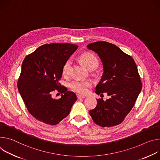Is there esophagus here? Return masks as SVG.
<instances>
[{
    "label": "esophagus",
    "mask_w": 160,
    "mask_h": 160,
    "mask_svg": "<svg viewBox=\"0 0 160 160\" xmlns=\"http://www.w3.org/2000/svg\"><path fill=\"white\" fill-rule=\"evenodd\" d=\"M77 97L78 99H80V98H85V97L84 96H82V95H77Z\"/></svg>",
    "instance_id": "obj_1"
}]
</instances>
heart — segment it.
Returning a JSON list of instances; mask_svg holds the SVG:
<instances>
[{
  "mask_svg": "<svg viewBox=\"0 0 160 160\" xmlns=\"http://www.w3.org/2000/svg\"><path fill=\"white\" fill-rule=\"evenodd\" d=\"M80 60L85 65L88 69L96 68L98 65V61L96 57L91 53H83L80 56ZM71 66V61L70 60L66 61L64 63L62 72L64 76L69 73ZM91 86V82L88 81H74L70 84V87L74 92L79 94H86L88 92V88Z\"/></svg>",
  "mask_w": 160,
  "mask_h": 160,
  "instance_id": "heart-1",
  "label": "heart"
}]
</instances>
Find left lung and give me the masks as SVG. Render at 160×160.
<instances>
[{
  "instance_id": "left-lung-1",
  "label": "left lung",
  "mask_w": 160,
  "mask_h": 160,
  "mask_svg": "<svg viewBox=\"0 0 160 160\" xmlns=\"http://www.w3.org/2000/svg\"><path fill=\"white\" fill-rule=\"evenodd\" d=\"M98 55L103 72L95 88L97 95L107 93L109 99H97V107L89 111L93 121L102 127L121 123L133 108L142 83L135 61L111 43L98 41L87 46Z\"/></svg>"
}]
</instances>
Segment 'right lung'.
Here are the masks:
<instances>
[{
    "label": "right lung",
    "instance_id": "obj_1",
    "mask_svg": "<svg viewBox=\"0 0 160 160\" xmlns=\"http://www.w3.org/2000/svg\"><path fill=\"white\" fill-rule=\"evenodd\" d=\"M78 48L69 43L46 44L25 58L18 88L27 110L38 121L57 125L69 114L77 100L76 94L59 81L64 63ZM55 89L63 93L59 99L51 97Z\"/></svg>",
    "mask_w": 160,
    "mask_h": 160
}]
</instances>
